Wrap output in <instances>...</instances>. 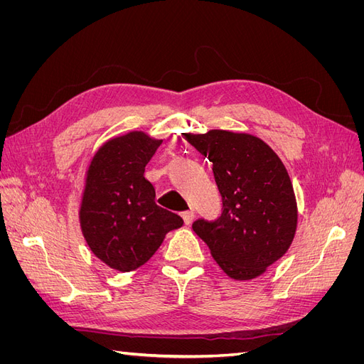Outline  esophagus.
<instances>
[{"label":"esophagus","instance_id":"34e87169","mask_svg":"<svg viewBox=\"0 0 364 364\" xmlns=\"http://www.w3.org/2000/svg\"><path fill=\"white\" fill-rule=\"evenodd\" d=\"M182 218H183L185 225H191L193 220H194V211H185V213H182Z\"/></svg>","mask_w":364,"mask_h":364}]
</instances>
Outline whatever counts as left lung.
Instances as JSON below:
<instances>
[{
	"mask_svg": "<svg viewBox=\"0 0 364 364\" xmlns=\"http://www.w3.org/2000/svg\"><path fill=\"white\" fill-rule=\"evenodd\" d=\"M183 138L213 162L222 214L193 223L194 232L230 278H257L290 247L297 223L294 191L284 164L266 142L211 130Z\"/></svg>",
	"mask_w": 364,
	"mask_h": 364,
	"instance_id": "left-lung-1",
	"label": "left lung"
}]
</instances>
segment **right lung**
I'll list each match as a JSON object with an SVG mask.
<instances>
[{"label":"right lung","instance_id":"right-lung-1","mask_svg":"<svg viewBox=\"0 0 364 364\" xmlns=\"http://www.w3.org/2000/svg\"><path fill=\"white\" fill-rule=\"evenodd\" d=\"M162 141L142 132L114 138L95 153L80 209L86 243L109 267L130 272L146 264L181 215L155 202L146 165Z\"/></svg>","mask_w":364,"mask_h":364}]
</instances>
